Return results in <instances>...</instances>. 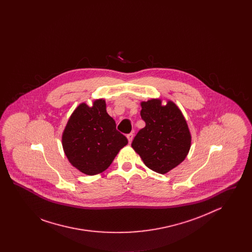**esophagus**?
<instances>
[{
    "label": "esophagus",
    "instance_id": "esophagus-1",
    "mask_svg": "<svg viewBox=\"0 0 252 252\" xmlns=\"http://www.w3.org/2000/svg\"><path fill=\"white\" fill-rule=\"evenodd\" d=\"M127 140H128V142H129V144H131L132 140H133V137H134V135H133V133H130V134H128L127 136Z\"/></svg>",
    "mask_w": 252,
    "mask_h": 252
}]
</instances>
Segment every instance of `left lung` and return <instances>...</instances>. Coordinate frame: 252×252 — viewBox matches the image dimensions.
Returning <instances> with one entry per match:
<instances>
[{
    "instance_id": "1",
    "label": "left lung",
    "mask_w": 252,
    "mask_h": 252,
    "mask_svg": "<svg viewBox=\"0 0 252 252\" xmlns=\"http://www.w3.org/2000/svg\"><path fill=\"white\" fill-rule=\"evenodd\" d=\"M145 126L132 142V148L145 166L158 174L177 167L188 155L192 136L180 108L171 100L159 98L141 102Z\"/></svg>"
}]
</instances>
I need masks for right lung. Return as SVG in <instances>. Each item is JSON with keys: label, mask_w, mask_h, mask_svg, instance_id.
Segmentation results:
<instances>
[{"label": "right lung", "mask_w": 252, "mask_h": 252, "mask_svg": "<svg viewBox=\"0 0 252 252\" xmlns=\"http://www.w3.org/2000/svg\"><path fill=\"white\" fill-rule=\"evenodd\" d=\"M62 146L73 167L88 176L107 170L127 139L116 130V124L107 112L106 101L96 99L90 107L79 104L62 133Z\"/></svg>", "instance_id": "right-lung-1"}]
</instances>
